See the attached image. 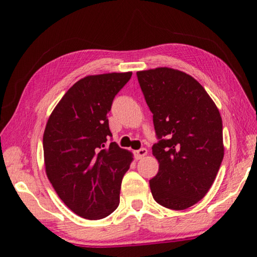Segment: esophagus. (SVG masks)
<instances>
[{"label":"esophagus","mask_w":257,"mask_h":257,"mask_svg":"<svg viewBox=\"0 0 257 257\" xmlns=\"http://www.w3.org/2000/svg\"><path fill=\"white\" fill-rule=\"evenodd\" d=\"M145 155H147V150L146 149H141V150H137L136 152H135V156H136L137 160L143 159Z\"/></svg>","instance_id":"esophagus-1"}]
</instances>
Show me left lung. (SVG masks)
<instances>
[{
    "label": "left lung",
    "instance_id": "obj_1",
    "mask_svg": "<svg viewBox=\"0 0 257 257\" xmlns=\"http://www.w3.org/2000/svg\"><path fill=\"white\" fill-rule=\"evenodd\" d=\"M137 78L159 139L152 147L160 164L152 195L164 207L186 210L205 196L223 160L220 112L185 72L164 67L138 71Z\"/></svg>",
    "mask_w": 257,
    "mask_h": 257
}]
</instances>
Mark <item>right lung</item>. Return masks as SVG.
I'll list each match as a JSON object with an SVG mask.
<instances>
[{
  "instance_id": "right-lung-1",
  "label": "right lung",
  "mask_w": 257,
  "mask_h": 257,
  "mask_svg": "<svg viewBox=\"0 0 257 257\" xmlns=\"http://www.w3.org/2000/svg\"><path fill=\"white\" fill-rule=\"evenodd\" d=\"M133 72L87 76L63 95L47 120L46 176L62 202L84 219H103L119 206L133 154L107 141V113Z\"/></svg>"
}]
</instances>
